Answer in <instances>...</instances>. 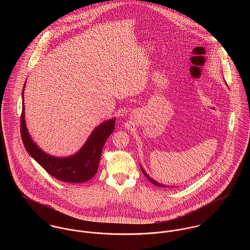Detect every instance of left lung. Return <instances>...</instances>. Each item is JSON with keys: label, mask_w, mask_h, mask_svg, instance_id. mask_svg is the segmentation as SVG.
Segmentation results:
<instances>
[{"label": "left lung", "mask_w": 250, "mask_h": 250, "mask_svg": "<svg viewBox=\"0 0 250 250\" xmlns=\"http://www.w3.org/2000/svg\"><path fill=\"white\" fill-rule=\"evenodd\" d=\"M141 168H142V171H143V174H144V176L146 177V178L148 179L153 185H155V186H157V187H161V188H169V187H167V186H166V185H164V184H160V183H158V182H156L154 179L151 178L149 175H147V173L144 171V169H143V167H141Z\"/></svg>", "instance_id": "8db88e82"}]
</instances>
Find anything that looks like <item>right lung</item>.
<instances>
[{
	"label": "right lung",
	"instance_id": "add662e5",
	"mask_svg": "<svg viewBox=\"0 0 250 250\" xmlns=\"http://www.w3.org/2000/svg\"><path fill=\"white\" fill-rule=\"evenodd\" d=\"M26 84V83H25ZM22 96H24V88ZM24 98V97H23ZM21 137L27 152L53 177L67 183H84L92 178L98 169L102 149L114 130L115 118H111L95 128L80 151L69 157L58 158L42 151L33 142L25 121V106L21 113Z\"/></svg>",
	"mask_w": 250,
	"mask_h": 250
}]
</instances>
